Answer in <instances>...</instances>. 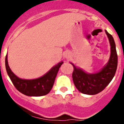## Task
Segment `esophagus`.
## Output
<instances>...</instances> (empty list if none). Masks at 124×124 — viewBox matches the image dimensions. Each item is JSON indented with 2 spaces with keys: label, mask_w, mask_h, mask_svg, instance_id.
<instances>
[{
  "label": "esophagus",
  "mask_w": 124,
  "mask_h": 124,
  "mask_svg": "<svg viewBox=\"0 0 124 124\" xmlns=\"http://www.w3.org/2000/svg\"><path fill=\"white\" fill-rule=\"evenodd\" d=\"M65 57H68V54H66Z\"/></svg>",
  "instance_id": "obj_1"
}]
</instances>
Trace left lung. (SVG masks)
Returning <instances> with one entry per match:
<instances>
[{
	"instance_id": "obj_1",
	"label": "left lung",
	"mask_w": 124,
	"mask_h": 124,
	"mask_svg": "<svg viewBox=\"0 0 124 124\" xmlns=\"http://www.w3.org/2000/svg\"><path fill=\"white\" fill-rule=\"evenodd\" d=\"M111 46V54L107 64L98 73H86L77 68L72 63L74 71L72 80L76 88L80 92L87 95H95L103 91L112 81L116 73L117 66V54L115 42L113 37L105 31Z\"/></svg>"
}]
</instances>
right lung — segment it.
I'll use <instances>...</instances> for the list:
<instances>
[{
	"label": "right lung",
	"instance_id": "add662e5",
	"mask_svg": "<svg viewBox=\"0 0 124 124\" xmlns=\"http://www.w3.org/2000/svg\"><path fill=\"white\" fill-rule=\"evenodd\" d=\"M63 63V62H60L40 78L33 80H24L18 78L12 72L8 65L7 55L5 57L6 70L11 82L19 92L30 97H40L49 93L54 84L59 68Z\"/></svg>",
	"mask_w": 124,
	"mask_h": 124
}]
</instances>
